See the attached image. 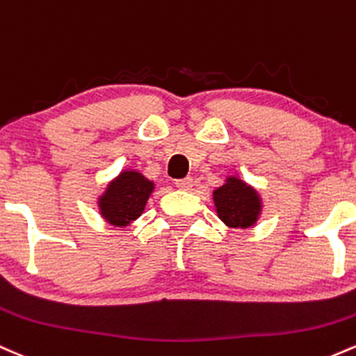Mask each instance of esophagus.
I'll return each instance as SVG.
<instances>
[{"instance_id": "esophagus-1", "label": "esophagus", "mask_w": 356, "mask_h": 356, "mask_svg": "<svg viewBox=\"0 0 356 356\" xmlns=\"http://www.w3.org/2000/svg\"><path fill=\"white\" fill-rule=\"evenodd\" d=\"M175 187L181 191H191V187H193V179L191 177L179 179V181H175Z\"/></svg>"}]
</instances>
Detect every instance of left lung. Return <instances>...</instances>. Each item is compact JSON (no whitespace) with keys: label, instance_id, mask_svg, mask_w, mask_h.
<instances>
[{"label":"left lung","instance_id":"left-lung-1","mask_svg":"<svg viewBox=\"0 0 356 356\" xmlns=\"http://www.w3.org/2000/svg\"><path fill=\"white\" fill-rule=\"evenodd\" d=\"M213 201L218 218L235 229L253 228L264 211L259 191L238 174L225 177L222 184L213 191Z\"/></svg>","mask_w":356,"mask_h":356}]
</instances>
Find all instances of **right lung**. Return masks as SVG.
<instances>
[{"label":"right lung","instance_id":"right-lung-1","mask_svg":"<svg viewBox=\"0 0 356 356\" xmlns=\"http://www.w3.org/2000/svg\"><path fill=\"white\" fill-rule=\"evenodd\" d=\"M155 191V182L136 169H123L96 199L101 218L116 228H127L138 220Z\"/></svg>","mask_w":356,"mask_h":356}]
</instances>
